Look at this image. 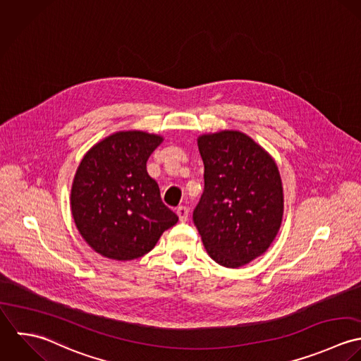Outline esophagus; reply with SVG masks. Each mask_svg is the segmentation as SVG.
<instances>
[{
  "instance_id": "34e87169",
  "label": "esophagus",
  "mask_w": 361,
  "mask_h": 361,
  "mask_svg": "<svg viewBox=\"0 0 361 361\" xmlns=\"http://www.w3.org/2000/svg\"><path fill=\"white\" fill-rule=\"evenodd\" d=\"M177 215H178L180 221H187V220H188V215H190L188 208H185V207H178V208H177Z\"/></svg>"
}]
</instances>
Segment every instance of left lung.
<instances>
[{"label":"left lung","instance_id":"obj_1","mask_svg":"<svg viewBox=\"0 0 361 361\" xmlns=\"http://www.w3.org/2000/svg\"><path fill=\"white\" fill-rule=\"evenodd\" d=\"M204 191L192 220L209 257L238 268L268 250L283 216V191L274 159L238 131L202 135Z\"/></svg>","mask_w":361,"mask_h":361}]
</instances>
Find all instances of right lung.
Listing matches in <instances>:
<instances>
[{
  "instance_id": "1",
  "label": "right lung",
  "mask_w": 361,
  "mask_h": 361,
  "mask_svg": "<svg viewBox=\"0 0 361 361\" xmlns=\"http://www.w3.org/2000/svg\"><path fill=\"white\" fill-rule=\"evenodd\" d=\"M161 142L142 131L117 133L82 159L71 191L73 216L85 241L100 255L144 257L178 220L160 197L146 161Z\"/></svg>"
}]
</instances>
